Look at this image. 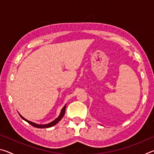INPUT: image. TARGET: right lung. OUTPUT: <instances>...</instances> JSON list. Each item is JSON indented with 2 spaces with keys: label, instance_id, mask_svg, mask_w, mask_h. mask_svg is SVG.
Listing matches in <instances>:
<instances>
[{
  "label": "right lung",
  "instance_id": "obj_1",
  "mask_svg": "<svg viewBox=\"0 0 154 154\" xmlns=\"http://www.w3.org/2000/svg\"><path fill=\"white\" fill-rule=\"evenodd\" d=\"M66 105H65L64 107L62 109L60 113L59 116L58 117V118H57L56 119H54V120L52 121L51 122H49V123L46 124H38L34 123V122H30L29 120H28V119H26V118H24V117H23L22 116H21L20 113H19V115H20V116L21 117V118H22L23 119H24V120H25L26 122H27L28 124H30V125H32V126H34V127L38 128H50V127L55 126L56 124H58V122L61 120V119L63 118V116H64L65 109H66Z\"/></svg>",
  "mask_w": 154,
  "mask_h": 154
}]
</instances>
